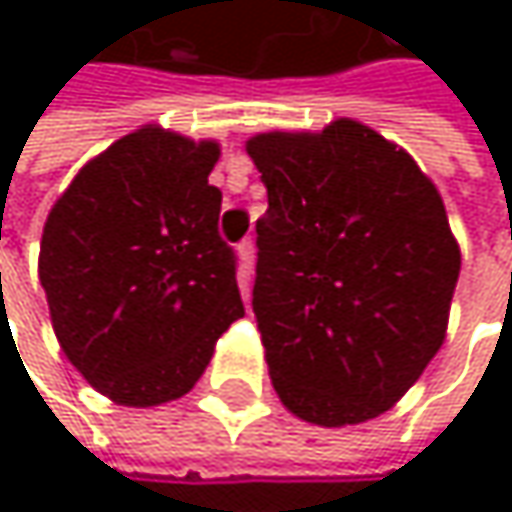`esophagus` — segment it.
Segmentation results:
<instances>
[{"mask_svg":"<svg viewBox=\"0 0 512 512\" xmlns=\"http://www.w3.org/2000/svg\"><path fill=\"white\" fill-rule=\"evenodd\" d=\"M237 263H240V272H243L246 278H252V272H255V240H252V237H246V240L237 246Z\"/></svg>","mask_w":512,"mask_h":512,"instance_id":"obj_1","label":"esophagus"}]
</instances>
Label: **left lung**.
I'll use <instances>...</instances> for the list:
<instances>
[{"label":"left lung","mask_w":512,"mask_h":512,"mask_svg":"<svg viewBox=\"0 0 512 512\" xmlns=\"http://www.w3.org/2000/svg\"><path fill=\"white\" fill-rule=\"evenodd\" d=\"M266 186L252 290L281 403L320 427L391 409L439 353L460 246L433 180L341 118L246 145Z\"/></svg>","instance_id":"obj_1"}]
</instances>
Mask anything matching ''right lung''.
Listing matches in <instances>:
<instances>
[{
    "mask_svg": "<svg viewBox=\"0 0 512 512\" xmlns=\"http://www.w3.org/2000/svg\"><path fill=\"white\" fill-rule=\"evenodd\" d=\"M216 142L142 127L79 168L52 204L38 275L55 338L109 400L183 397L246 314L219 237Z\"/></svg>",
    "mask_w": 512,
    "mask_h": 512,
    "instance_id": "obj_1",
    "label": "right lung"
}]
</instances>
